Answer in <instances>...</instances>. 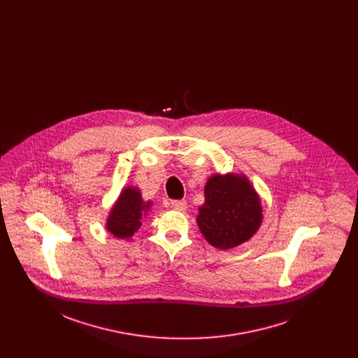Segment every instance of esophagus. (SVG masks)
Here are the masks:
<instances>
[{
	"mask_svg": "<svg viewBox=\"0 0 358 358\" xmlns=\"http://www.w3.org/2000/svg\"><path fill=\"white\" fill-rule=\"evenodd\" d=\"M171 206H172L175 210H185L187 204H186L185 200H173V201L171 203Z\"/></svg>",
	"mask_w": 358,
	"mask_h": 358,
	"instance_id": "obj_1",
	"label": "esophagus"
}]
</instances>
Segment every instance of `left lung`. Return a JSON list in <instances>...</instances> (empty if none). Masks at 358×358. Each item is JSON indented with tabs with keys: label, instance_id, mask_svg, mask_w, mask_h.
Returning <instances> with one entry per match:
<instances>
[{
	"label": "left lung",
	"instance_id": "obj_1",
	"mask_svg": "<svg viewBox=\"0 0 358 358\" xmlns=\"http://www.w3.org/2000/svg\"><path fill=\"white\" fill-rule=\"evenodd\" d=\"M197 224L215 248L230 250L248 241L260 227V199L244 175H213L204 189Z\"/></svg>",
	"mask_w": 358,
	"mask_h": 358
}]
</instances>
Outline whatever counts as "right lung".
Masks as SVG:
<instances>
[{
    "label": "right lung",
    "instance_id": "right-lung-1",
    "mask_svg": "<svg viewBox=\"0 0 358 358\" xmlns=\"http://www.w3.org/2000/svg\"><path fill=\"white\" fill-rule=\"evenodd\" d=\"M152 206V201L145 203L138 187L122 189L118 200L113 205L106 229L117 238L129 240L142 226V219Z\"/></svg>",
    "mask_w": 358,
    "mask_h": 358
}]
</instances>
